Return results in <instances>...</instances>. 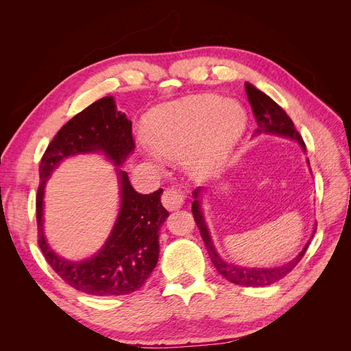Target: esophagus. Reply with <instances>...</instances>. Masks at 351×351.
Instances as JSON below:
<instances>
[{"label":"esophagus","mask_w":351,"mask_h":351,"mask_svg":"<svg viewBox=\"0 0 351 351\" xmlns=\"http://www.w3.org/2000/svg\"><path fill=\"white\" fill-rule=\"evenodd\" d=\"M161 202L168 210H177L183 206L184 196L177 189H167L161 197Z\"/></svg>","instance_id":"esophagus-1"}]
</instances>
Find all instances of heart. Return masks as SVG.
<instances>
[{
  "label": "heart",
  "instance_id": "b5f03b06",
  "mask_svg": "<svg viewBox=\"0 0 351 351\" xmlns=\"http://www.w3.org/2000/svg\"><path fill=\"white\" fill-rule=\"evenodd\" d=\"M247 127V112L234 99L193 95L155 108L146 117L145 154L161 164L186 158L193 173L209 177L226 165Z\"/></svg>",
  "mask_w": 351,
  "mask_h": 351
}]
</instances>
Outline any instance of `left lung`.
<instances>
[{
    "mask_svg": "<svg viewBox=\"0 0 351 351\" xmlns=\"http://www.w3.org/2000/svg\"><path fill=\"white\" fill-rule=\"evenodd\" d=\"M244 88H246V93L249 98V104L252 107L254 119H256V130H254V136H261V134H274V136H280L285 137V139H291L295 141L302 146L303 152H306V146L302 139V136L299 132L295 130V127L291 121V119L287 112L280 107V105L271 99L267 93H263L258 88H254L252 83L246 82L244 83ZM307 165H309V159H307ZM311 167V165H309ZM204 193L202 187L195 189L193 192V204H192V212L196 221V226L200 230V236L205 241V246L208 249L209 258L214 263V267L217 271L228 280L232 284L243 285V287H263V285H269L277 282L278 280L284 278L287 274L294 269L297 263L300 262L303 258V254L306 253L307 246L315 234L316 227L313 228V232L311 236V240L306 243V246L302 249V252L294 256L291 261L284 262L282 265H277V267H262V268H252V267H244V265H237V263H231L227 262L221 258V254L215 249L214 240H212V236L209 232L208 224L204 217V212H202L200 206V196Z\"/></svg>",
    "mask_w": 351,
    "mask_h": 351,
    "instance_id": "8db88e82",
    "label": "left lung"
}]
</instances>
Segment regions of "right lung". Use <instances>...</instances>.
<instances>
[{
	"label": "right lung",
	"instance_id": "obj_1",
	"mask_svg": "<svg viewBox=\"0 0 351 351\" xmlns=\"http://www.w3.org/2000/svg\"><path fill=\"white\" fill-rule=\"evenodd\" d=\"M134 151L132 121L117 110L112 97L93 102L61 127L40 159L36 196L38 243L47 262L73 289L92 295H123L149 278L159 256V230L168 218L161 204L162 189L137 193L120 168ZM102 153L116 165L121 184V209L109 239L93 257L70 261L57 255L43 230L45 184L64 158Z\"/></svg>",
	"mask_w": 351,
	"mask_h": 351
}]
</instances>
